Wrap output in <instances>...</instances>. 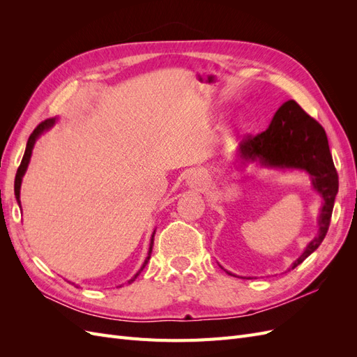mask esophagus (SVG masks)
Returning a JSON list of instances; mask_svg holds the SVG:
<instances>
[{
	"mask_svg": "<svg viewBox=\"0 0 357 357\" xmlns=\"http://www.w3.org/2000/svg\"><path fill=\"white\" fill-rule=\"evenodd\" d=\"M188 185L190 186V188H195V189H201V188H204L205 185H207L208 183V178H207V176H205V172H202V171H199V169H195V171H192V172H189V176H188Z\"/></svg>",
	"mask_w": 357,
	"mask_h": 357,
	"instance_id": "esophagus-1",
	"label": "esophagus"
}]
</instances>
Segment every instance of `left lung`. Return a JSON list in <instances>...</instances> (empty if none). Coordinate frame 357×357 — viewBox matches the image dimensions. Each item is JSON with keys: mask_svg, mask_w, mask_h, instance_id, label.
<instances>
[{"mask_svg": "<svg viewBox=\"0 0 357 357\" xmlns=\"http://www.w3.org/2000/svg\"><path fill=\"white\" fill-rule=\"evenodd\" d=\"M236 156L241 164L257 162L268 168L307 171L312 188L323 198L319 215V234L289 269L296 268L325 240L335 197L338 193V174L333 165L325 129L302 110L296 101L289 100L275 112L266 131L243 139L236 149Z\"/></svg>", "mask_w": 357, "mask_h": 357, "instance_id": "left-lung-1", "label": "left lung"}]
</instances>
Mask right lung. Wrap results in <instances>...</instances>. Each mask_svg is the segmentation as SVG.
<instances>
[{"instance_id": "1", "label": "right lung", "mask_w": 357, "mask_h": 357, "mask_svg": "<svg viewBox=\"0 0 357 357\" xmlns=\"http://www.w3.org/2000/svg\"><path fill=\"white\" fill-rule=\"evenodd\" d=\"M55 122H56V117H52V119H46L45 122H41L34 131H32V134L29 135V138H28V143H26V149H25V153H24V158H22V162H20V165H19V168H17V172H16V178H15V197H16V199H17V204L20 205V185H22V177L25 176V172H26V168H28V164H29V159H31V155H32V149H34V144H36V142H37V138L45 132V131H47V129H50L53 125H55ZM153 238H155V232H153V235H152V240H150V247H149V253H147V257H146V261H144V264H143V266H142V269H139V271L129 280L128 282V284H131L134 280L139 275V273L143 271L144 269V266L147 265V262H149V259H150V255H152V248H153Z\"/></svg>"}]
</instances>
